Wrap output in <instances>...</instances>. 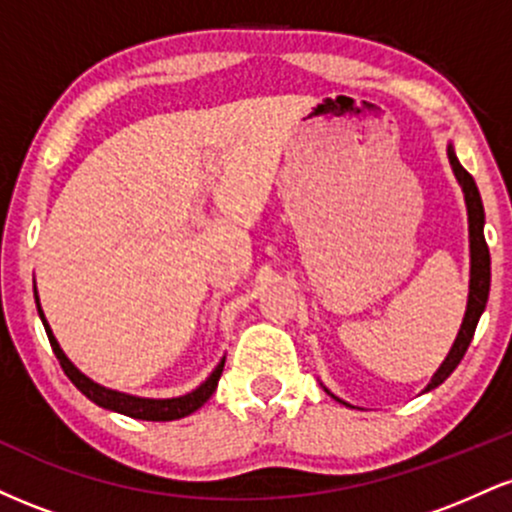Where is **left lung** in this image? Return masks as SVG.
Segmentation results:
<instances>
[{"mask_svg": "<svg viewBox=\"0 0 512 512\" xmlns=\"http://www.w3.org/2000/svg\"><path fill=\"white\" fill-rule=\"evenodd\" d=\"M448 156H450V166L455 170L457 180H460L462 185L464 202H467L469 248H472V279H469V303H467V313H464L460 334H457L448 358H445L443 366L438 368V373L433 375L426 390H433V387L443 383L452 370L457 368V363L462 361V356L467 354L469 342H472L474 330H477L479 317L484 313L486 301H489V289H491V255H489V245H486V238H484V204H481L477 182H474L472 175L460 166L452 146L448 149Z\"/></svg>", "mask_w": 512, "mask_h": 512, "instance_id": "obj_1", "label": "left lung"}]
</instances>
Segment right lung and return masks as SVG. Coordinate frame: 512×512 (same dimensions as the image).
I'll return each mask as SVG.
<instances>
[{
    "instance_id": "right-lung-1",
    "label": "right lung",
    "mask_w": 512,
    "mask_h": 512,
    "mask_svg": "<svg viewBox=\"0 0 512 512\" xmlns=\"http://www.w3.org/2000/svg\"><path fill=\"white\" fill-rule=\"evenodd\" d=\"M35 303H38V293H35ZM38 315L40 320H43L45 325V332H48V339H50V346L52 351H55L57 361H60V366L64 373H67V378L72 380V383L79 387L84 395L91 399V402H96L98 407L103 409H110V411H120V414L125 416H132V419H144V421H173V419H182V416L192 414V411H197L202 407L207 399L214 395L216 385H219V378L223 373V363L221 361L219 366H216L214 373L209 375L207 380H204L202 385L197 387L195 392H190V395L185 397H173V399H144V397H132V395H125V392H115V390H108V387L93 383V380H88L81 370L74 368V363L69 361L67 356H64V351L60 349V344H57V339L52 337V330L48 325V320H45L43 310H40V303H38Z\"/></svg>"
}]
</instances>
